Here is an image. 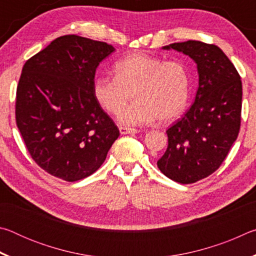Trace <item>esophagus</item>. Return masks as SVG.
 Segmentation results:
<instances>
[{
  "label": "esophagus",
  "instance_id": "1",
  "mask_svg": "<svg viewBox=\"0 0 256 256\" xmlns=\"http://www.w3.org/2000/svg\"><path fill=\"white\" fill-rule=\"evenodd\" d=\"M120 134H136L140 131L136 128H125V126H120Z\"/></svg>",
  "mask_w": 256,
  "mask_h": 256
}]
</instances>
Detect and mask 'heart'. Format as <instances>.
<instances>
[{
  "label": "heart",
  "mask_w": 256,
  "mask_h": 256,
  "mask_svg": "<svg viewBox=\"0 0 256 256\" xmlns=\"http://www.w3.org/2000/svg\"><path fill=\"white\" fill-rule=\"evenodd\" d=\"M112 76H99L92 92L102 110L118 115L124 125L170 123L184 112L190 94V78L184 64L144 53H134L118 60Z\"/></svg>",
  "instance_id": "heart-1"
}]
</instances>
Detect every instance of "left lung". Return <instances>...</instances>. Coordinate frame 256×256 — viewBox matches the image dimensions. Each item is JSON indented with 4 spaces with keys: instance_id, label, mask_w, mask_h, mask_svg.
I'll list each match as a JSON object with an SVG mask.
<instances>
[{
    "instance_id": "left-lung-1",
    "label": "left lung",
    "mask_w": 256,
    "mask_h": 256,
    "mask_svg": "<svg viewBox=\"0 0 256 256\" xmlns=\"http://www.w3.org/2000/svg\"><path fill=\"white\" fill-rule=\"evenodd\" d=\"M162 50L180 52L196 62L198 88L184 118L166 131L168 146L157 164L177 183H196L218 170L236 141L240 128V76L216 45L188 40Z\"/></svg>"
}]
</instances>
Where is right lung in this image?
<instances>
[{
	"label": "right lung",
	"mask_w": 256,
	"mask_h": 256,
	"mask_svg": "<svg viewBox=\"0 0 256 256\" xmlns=\"http://www.w3.org/2000/svg\"><path fill=\"white\" fill-rule=\"evenodd\" d=\"M114 50L104 42L66 34L24 66L16 126L34 162L48 174L66 182L90 176L118 138L92 92L96 68Z\"/></svg>",
	"instance_id": "right-lung-1"
}]
</instances>
